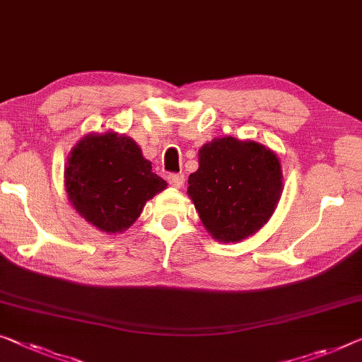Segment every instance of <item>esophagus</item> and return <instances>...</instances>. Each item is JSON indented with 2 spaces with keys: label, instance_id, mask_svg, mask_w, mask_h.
Listing matches in <instances>:
<instances>
[{
  "label": "esophagus",
  "instance_id": "1",
  "mask_svg": "<svg viewBox=\"0 0 362 362\" xmlns=\"http://www.w3.org/2000/svg\"><path fill=\"white\" fill-rule=\"evenodd\" d=\"M167 182H169L172 187L180 188L183 185V182H185V177H183V174H169L167 175Z\"/></svg>",
  "mask_w": 362,
  "mask_h": 362
}]
</instances>
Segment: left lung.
I'll use <instances>...</instances> for the list:
<instances>
[{
	"mask_svg": "<svg viewBox=\"0 0 362 362\" xmlns=\"http://www.w3.org/2000/svg\"><path fill=\"white\" fill-rule=\"evenodd\" d=\"M188 195L199 219L221 242H239L262 228L281 197V165L262 144L216 138L199 149Z\"/></svg>",
	"mask_w": 362,
	"mask_h": 362,
	"instance_id": "left-lung-1",
	"label": "left lung"
}]
</instances>
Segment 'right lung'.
Wrapping results in <instances>:
<instances>
[{
    "mask_svg": "<svg viewBox=\"0 0 362 362\" xmlns=\"http://www.w3.org/2000/svg\"><path fill=\"white\" fill-rule=\"evenodd\" d=\"M64 185L86 221L104 233H122L167 183L154 174L132 138L110 132L89 134L74 146Z\"/></svg>",
    "mask_w": 362,
    "mask_h": 362,
    "instance_id": "right-lung-1",
    "label": "right lung"
}]
</instances>
